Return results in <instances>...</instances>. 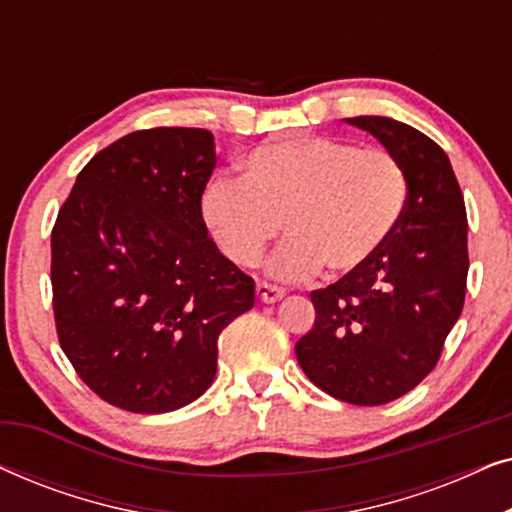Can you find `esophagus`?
<instances>
[{"label":"esophagus","mask_w":512,"mask_h":512,"mask_svg":"<svg viewBox=\"0 0 512 512\" xmlns=\"http://www.w3.org/2000/svg\"><path fill=\"white\" fill-rule=\"evenodd\" d=\"M256 296H258V300H261V303H277V300L284 298V291L275 284L258 282L256 284Z\"/></svg>","instance_id":"esophagus-1"}]
</instances>
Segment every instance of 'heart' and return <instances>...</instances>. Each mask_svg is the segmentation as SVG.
<instances>
[{
  "label": "heart",
  "mask_w": 512,
  "mask_h": 512,
  "mask_svg": "<svg viewBox=\"0 0 512 512\" xmlns=\"http://www.w3.org/2000/svg\"><path fill=\"white\" fill-rule=\"evenodd\" d=\"M408 181L384 149L293 135L256 146L240 177L202 191L209 233L235 265L254 268L284 223L286 242L270 272L284 282L354 275L373 261L401 221Z\"/></svg>",
  "instance_id": "obj_1"
}]
</instances>
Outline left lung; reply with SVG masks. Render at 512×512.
Returning <instances> with one entry per match:
<instances>
[{
  "label": "left lung",
  "instance_id": "left-lung-1",
  "mask_svg": "<svg viewBox=\"0 0 512 512\" xmlns=\"http://www.w3.org/2000/svg\"><path fill=\"white\" fill-rule=\"evenodd\" d=\"M347 123L380 139L401 163L408 202L366 268L310 293L314 326L296 342L305 375L354 405L396 401L436 368L466 298L468 223L445 151L384 116Z\"/></svg>",
  "mask_w": 512,
  "mask_h": 512
}]
</instances>
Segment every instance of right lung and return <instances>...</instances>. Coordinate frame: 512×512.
Instances as JSON below:
<instances>
[{
    "instance_id": "add662e5",
    "label": "right lung",
    "mask_w": 512,
    "mask_h": 512,
    "mask_svg": "<svg viewBox=\"0 0 512 512\" xmlns=\"http://www.w3.org/2000/svg\"><path fill=\"white\" fill-rule=\"evenodd\" d=\"M216 165L202 128L137 130L95 153L51 233L55 331L102 401L158 415L216 375V340L254 307V279L202 219Z\"/></svg>"
}]
</instances>
